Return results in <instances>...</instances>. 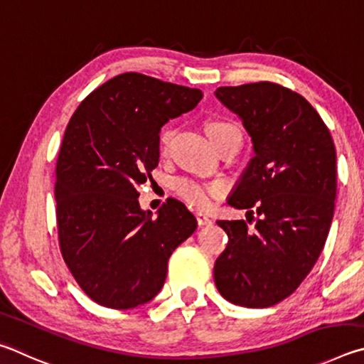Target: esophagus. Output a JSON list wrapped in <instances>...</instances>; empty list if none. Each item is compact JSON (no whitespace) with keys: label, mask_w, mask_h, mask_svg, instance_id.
Instances as JSON below:
<instances>
[{"label":"esophagus","mask_w":364,"mask_h":364,"mask_svg":"<svg viewBox=\"0 0 364 364\" xmlns=\"http://www.w3.org/2000/svg\"><path fill=\"white\" fill-rule=\"evenodd\" d=\"M196 220H198V225H211L213 224L211 215H208L206 213H196Z\"/></svg>","instance_id":"1"}]
</instances>
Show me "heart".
Listing matches in <instances>:
<instances>
[{"instance_id": "1", "label": "heart", "mask_w": 364, "mask_h": 364, "mask_svg": "<svg viewBox=\"0 0 364 364\" xmlns=\"http://www.w3.org/2000/svg\"><path fill=\"white\" fill-rule=\"evenodd\" d=\"M206 132L213 144H215L218 140L224 139L227 136H232V134H238L240 136L237 126L224 119L209 121L206 124ZM166 139H168V136L164 134L163 142H166ZM176 188L178 195H182L183 198L188 200L192 205L198 208H208L211 205L214 196L222 192V183H203V182L183 178V181H178L176 183Z\"/></svg>"}]
</instances>
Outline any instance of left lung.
Wrapping results in <instances>:
<instances>
[{
  "label": "left lung",
  "instance_id": "left-lung-1",
  "mask_svg": "<svg viewBox=\"0 0 364 364\" xmlns=\"http://www.w3.org/2000/svg\"><path fill=\"white\" fill-rule=\"evenodd\" d=\"M215 97L241 119L254 156L227 203L259 219L218 220L228 245L214 282L228 302L270 307L294 292L326 243L337 190L336 146L302 95L275 82L222 86Z\"/></svg>",
  "mask_w": 364,
  "mask_h": 364
}]
</instances>
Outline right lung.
I'll use <instances>...</instances> for the list:
<instances>
[{
  "label": "right lung",
  "mask_w": 364,
  "mask_h": 364,
  "mask_svg": "<svg viewBox=\"0 0 364 364\" xmlns=\"http://www.w3.org/2000/svg\"><path fill=\"white\" fill-rule=\"evenodd\" d=\"M201 99L200 89L131 72L89 94L70 119L55 168L59 243L76 283L104 307L151 301L172 251L196 230L177 200L144 211L137 187L158 166L161 127Z\"/></svg>",
  "instance_id": "add662e5"
}]
</instances>
